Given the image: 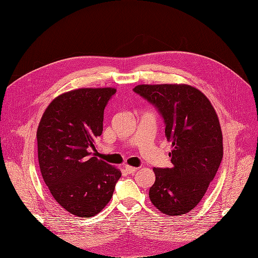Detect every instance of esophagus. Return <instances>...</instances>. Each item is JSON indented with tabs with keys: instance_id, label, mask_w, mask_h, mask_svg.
Here are the masks:
<instances>
[{
	"instance_id": "esophagus-1",
	"label": "esophagus",
	"mask_w": 258,
	"mask_h": 258,
	"mask_svg": "<svg viewBox=\"0 0 258 258\" xmlns=\"http://www.w3.org/2000/svg\"><path fill=\"white\" fill-rule=\"evenodd\" d=\"M124 168H125V170L128 172V173H134L135 171H137V167H133V166H130V165H125L124 166Z\"/></svg>"
}]
</instances>
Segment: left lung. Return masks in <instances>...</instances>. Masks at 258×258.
I'll return each instance as SVG.
<instances>
[{
    "label": "left lung",
    "mask_w": 258,
    "mask_h": 258,
    "mask_svg": "<svg viewBox=\"0 0 258 258\" xmlns=\"http://www.w3.org/2000/svg\"><path fill=\"white\" fill-rule=\"evenodd\" d=\"M134 91L155 104L171 143V168H156L150 200L162 213L192 210L206 194L223 159V134L210 100L185 84L138 85Z\"/></svg>",
    "instance_id": "obj_1"
}]
</instances>
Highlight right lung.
Segmentation results:
<instances>
[{
  "label": "right lung",
  "instance_id": "obj_1",
  "mask_svg": "<svg viewBox=\"0 0 258 258\" xmlns=\"http://www.w3.org/2000/svg\"><path fill=\"white\" fill-rule=\"evenodd\" d=\"M115 88L62 93L45 110L36 132L38 164L53 199L78 218L98 214L121 177L117 167L91 156L103 130V111Z\"/></svg>",
  "mask_w": 258,
  "mask_h": 258
}]
</instances>
